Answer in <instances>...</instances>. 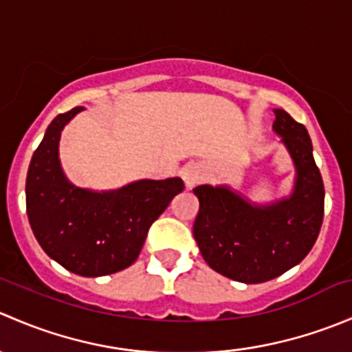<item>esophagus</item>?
<instances>
[{"instance_id":"obj_1","label":"esophagus","mask_w":352,"mask_h":352,"mask_svg":"<svg viewBox=\"0 0 352 352\" xmlns=\"http://www.w3.org/2000/svg\"><path fill=\"white\" fill-rule=\"evenodd\" d=\"M180 173H182V179L187 187H194L204 177V170H202V166L199 163H187Z\"/></svg>"}]
</instances>
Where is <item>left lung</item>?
<instances>
[{"label": "left lung", "instance_id": "8db88e82", "mask_svg": "<svg viewBox=\"0 0 352 352\" xmlns=\"http://www.w3.org/2000/svg\"><path fill=\"white\" fill-rule=\"evenodd\" d=\"M272 129L281 136L296 168L287 199L250 204L226 186H199L194 239L202 257L219 274L245 283L271 281L300 264L311 250L324 221V180L303 124L276 109Z\"/></svg>", "mask_w": 352, "mask_h": 352}]
</instances>
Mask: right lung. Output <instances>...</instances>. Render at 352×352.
<instances>
[{
  "label": "right lung",
  "instance_id": "1",
  "mask_svg": "<svg viewBox=\"0 0 352 352\" xmlns=\"http://www.w3.org/2000/svg\"><path fill=\"white\" fill-rule=\"evenodd\" d=\"M59 113L30 160L25 184L32 232L45 254L85 278L129 267L140 255L148 230L184 190L179 177L138 180L107 192L74 187L59 163L63 127L81 112Z\"/></svg>",
  "mask_w": 352,
  "mask_h": 352
}]
</instances>
